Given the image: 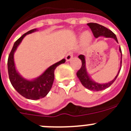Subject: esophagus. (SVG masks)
<instances>
[{
	"instance_id": "1",
	"label": "esophagus",
	"mask_w": 131,
	"mask_h": 131,
	"mask_svg": "<svg viewBox=\"0 0 131 131\" xmlns=\"http://www.w3.org/2000/svg\"><path fill=\"white\" fill-rule=\"evenodd\" d=\"M73 56V52L71 51L69 52L66 56V59L67 61H69V60H71V59H72Z\"/></svg>"
}]
</instances>
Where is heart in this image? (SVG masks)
I'll return each instance as SVG.
<instances>
[{
	"label": "heart",
	"instance_id": "heart-1",
	"mask_svg": "<svg viewBox=\"0 0 131 131\" xmlns=\"http://www.w3.org/2000/svg\"><path fill=\"white\" fill-rule=\"evenodd\" d=\"M91 37H90V35H89V33H85L84 35H83V39H84L85 41H89L90 40Z\"/></svg>",
	"mask_w": 131,
	"mask_h": 131
}]
</instances>
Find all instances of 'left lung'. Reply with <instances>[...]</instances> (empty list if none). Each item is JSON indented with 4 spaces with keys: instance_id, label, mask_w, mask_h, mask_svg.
I'll return each mask as SVG.
<instances>
[{
    "instance_id": "8db88e82",
    "label": "left lung",
    "mask_w": 131,
    "mask_h": 131,
    "mask_svg": "<svg viewBox=\"0 0 131 131\" xmlns=\"http://www.w3.org/2000/svg\"><path fill=\"white\" fill-rule=\"evenodd\" d=\"M87 25L91 28L94 37L98 38L100 36H104V37H106L113 38L118 42L115 35L111 30L108 29L107 28L105 27L104 26L100 25V24H96V23H89V24H87ZM119 51L120 52L122 53L121 48H119ZM121 56H122V54H121ZM79 58L81 60L82 66L81 68H80L79 70L77 72V76L79 79L80 81L81 82L83 86L89 89V90H90V91H100L104 90V89L108 88L109 86H110L113 84V82L115 81L119 73L120 70H121L122 60H121V68H120L119 70L118 71V73L117 74V75L115 76L114 79L112 80V81L106 83V84H98V83L93 81L88 75L86 69V63H85V58H84V56L81 54V55L79 56Z\"/></svg>"
}]
</instances>
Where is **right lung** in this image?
Returning <instances> with one entry per match:
<instances>
[{"instance_id": "1", "label": "right lung", "mask_w": 131, "mask_h": 131, "mask_svg": "<svg viewBox=\"0 0 131 131\" xmlns=\"http://www.w3.org/2000/svg\"><path fill=\"white\" fill-rule=\"evenodd\" d=\"M35 31L36 29L30 30L16 40L8 59V71L12 85L22 96L31 100H38L47 95L52 86L56 68L59 65L64 63L66 62V60L63 59L60 62L54 63L50 66L41 75L33 81H28L20 76L15 68L14 54L24 37Z\"/></svg>"}]
</instances>
